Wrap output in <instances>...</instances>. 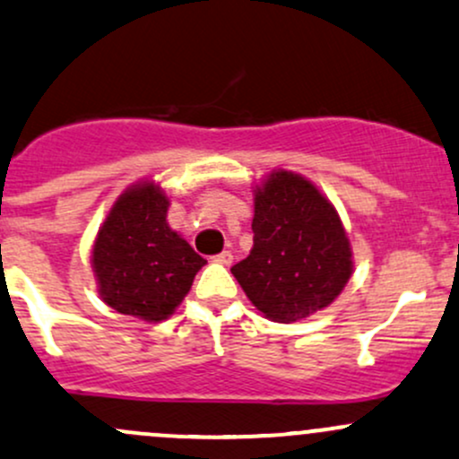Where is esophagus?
I'll return each instance as SVG.
<instances>
[{"label":"esophagus","mask_w":459,"mask_h":459,"mask_svg":"<svg viewBox=\"0 0 459 459\" xmlns=\"http://www.w3.org/2000/svg\"><path fill=\"white\" fill-rule=\"evenodd\" d=\"M215 261L221 265H230L233 264V253H230V250H224V253H220L218 256H215Z\"/></svg>","instance_id":"1"}]
</instances>
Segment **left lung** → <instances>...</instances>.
<instances>
[{
	"label": "left lung",
	"instance_id": "left-lung-1",
	"mask_svg": "<svg viewBox=\"0 0 459 459\" xmlns=\"http://www.w3.org/2000/svg\"><path fill=\"white\" fill-rule=\"evenodd\" d=\"M253 233V250L230 272L268 320L309 318L349 283V235L331 200L305 176L274 169L256 185Z\"/></svg>",
	"mask_w": 459,
	"mask_h": 459
}]
</instances>
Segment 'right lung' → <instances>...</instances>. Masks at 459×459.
I'll use <instances>...</instances> for the list:
<instances>
[{"label": "right lung", "instance_id": "right-lung-1", "mask_svg": "<svg viewBox=\"0 0 459 459\" xmlns=\"http://www.w3.org/2000/svg\"><path fill=\"white\" fill-rule=\"evenodd\" d=\"M169 198L139 180L115 200L91 250L100 299L110 309L163 322L189 294L206 261L168 224Z\"/></svg>", "mask_w": 459, "mask_h": 459}]
</instances>
